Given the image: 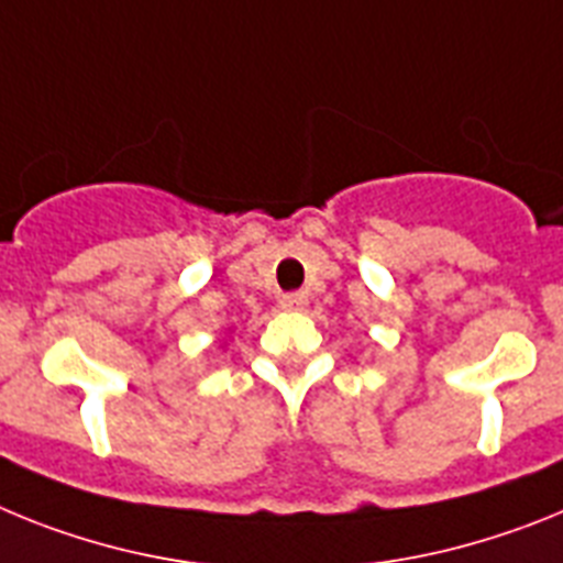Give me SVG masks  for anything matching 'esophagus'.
Wrapping results in <instances>:
<instances>
[{
	"mask_svg": "<svg viewBox=\"0 0 563 563\" xmlns=\"http://www.w3.org/2000/svg\"><path fill=\"white\" fill-rule=\"evenodd\" d=\"M306 306H309V297L302 291H291V295L280 297V309L286 311H306Z\"/></svg>",
	"mask_w": 563,
	"mask_h": 563,
	"instance_id": "34e87169",
	"label": "esophagus"
}]
</instances>
